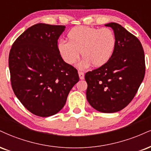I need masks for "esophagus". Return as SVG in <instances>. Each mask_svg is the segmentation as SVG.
Wrapping results in <instances>:
<instances>
[{
    "instance_id": "34e87169",
    "label": "esophagus",
    "mask_w": 151,
    "mask_h": 151,
    "mask_svg": "<svg viewBox=\"0 0 151 151\" xmlns=\"http://www.w3.org/2000/svg\"><path fill=\"white\" fill-rule=\"evenodd\" d=\"M79 78H80V79H84V73H83V72H80V71H79Z\"/></svg>"
}]
</instances>
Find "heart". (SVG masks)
Listing matches in <instances>:
<instances>
[{
  "label": "heart",
  "instance_id": "1",
  "mask_svg": "<svg viewBox=\"0 0 151 151\" xmlns=\"http://www.w3.org/2000/svg\"><path fill=\"white\" fill-rule=\"evenodd\" d=\"M68 41H60L58 50L62 58L69 65H73L81 55L79 68L84 70L93 64L101 67L111 59L117 46L115 32L110 28L80 26L72 29L68 34Z\"/></svg>",
  "mask_w": 151,
  "mask_h": 151
}]
</instances>
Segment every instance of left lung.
<instances>
[{"mask_svg": "<svg viewBox=\"0 0 151 151\" xmlns=\"http://www.w3.org/2000/svg\"><path fill=\"white\" fill-rule=\"evenodd\" d=\"M110 27L117 46L106 64L85 74L86 99L98 111L118 112L127 106L137 93L146 72L144 51L139 39L117 23Z\"/></svg>", "mask_w": 151, "mask_h": 151, "instance_id": "left-lung-1", "label": "left lung"}]
</instances>
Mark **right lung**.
<instances>
[{"label":"right lung","instance_id":"1","mask_svg":"<svg viewBox=\"0 0 151 151\" xmlns=\"http://www.w3.org/2000/svg\"><path fill=\"white\" fill-rule=\"evenodd\" d=\"M65 28L34 24L14 41L9 54L12 90L22 104L39 117L58 113L79 80L77 69L65 63L58 50Z\"/></svg>","mask_w":151,"mask_h":151}]
</instances>
